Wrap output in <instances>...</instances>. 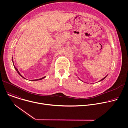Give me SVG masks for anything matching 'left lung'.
Here are the masks:
<instances>
[{"instance_id":"obj_1","label":"left lung","mask_w":128,"mask_h":128,"mask_svg":"<svg viewBox=\"0 0 128 128\" xmlns=\"http://www.w3.org/2000/svg\"><path fill=\"white\" fill-rule=\"evenodd\" d=\"M106 78V76H105V78H102V80H100V81H101V80H104V78Z\"/></svg>"}]
</instances>
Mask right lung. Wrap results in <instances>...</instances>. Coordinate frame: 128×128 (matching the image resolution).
Masks as SVG:
<instances>
[{"label": "right lung", "instance_id": "1", "mask_svg": "<svg viewBox=\"0 0 128 128\" xmlns=\"http://www.w3.org/2000/svg\"><path fill=\"white\" fill-rule=\"evenodd\" d=\"M12 63H13V64H14V62H13V61H12ZM14 67L15 69L16 70V71H17V72L18 73V74H19V75H20L21 76H22L23 78H24V77H23V76H22V75L20 74V73L19 72V71H18V69H17V68H16V67L14 66ZM46 78V76H44V78H40V79H38V80H35H35H42L43 78Z\"/></svg>", "mask_w": 128, "mask_h": 128}]
</instances>
